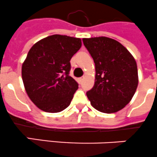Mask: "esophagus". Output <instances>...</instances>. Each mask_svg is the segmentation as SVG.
<instances>
[{
  "label": "esophagus",
  "mask_w": 157,
  "mask_h": 157,
  "mask_svg": "<svg viewBox=\"0 0 157 157\" xmlns=\"http://www.w3.org/2000/svg\"><path fill=\"white\" fill-rule=\"evenodd\" d=\"M83 79H84V77H80V78H79V83H81L82 82H83Z\"/></svg>",
  "instance_id": "1"
}]
</instances>
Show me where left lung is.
<instances>
[{
  "label": "left lung",
  "instance_id": "left-lung-1",
  "mask_svg": "<svg viewBox=\"0 0 157 157\" xmlns=\"http://www.w3.org/2000/svg\"><path fill=\"white\" fill-rule=\"evenodd\" d=\"M83 42L95 63L94 86L86 92L91 105L105 113L121 110L130 103L138 86L134 57L112 38H83Z\"/></svg>",
  "mask_w": 157,
  "mask_h": 157
}]
</instances>
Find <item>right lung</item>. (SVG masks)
Segmentation results:
<instances>
[{
  "mask_svg": "<svg viewBox=\"0 0 157 157\" xmlns=\"http://www.w3.org/2000/svg\"><path fill=\"white\" fill-rule=\"evenodd\" d=\"M80 38L54 34L33 45L22 65V80L31 101L41 110L66 109L78 89L69 75L71 59L81 48Z\"/></svg>",
  "mask_w": 157,
  "mask_h": 157,
  "instance_id": "obj_1",
  "label": "right lung"
}]
</instances>
